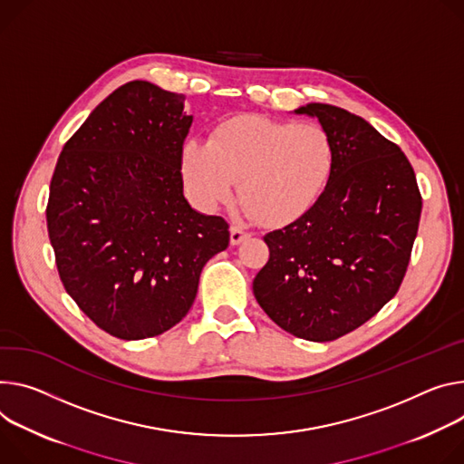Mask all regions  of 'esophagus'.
Listing matches in <instances>:
<instances>
[{
	"mask_svg": "<svg viewBox=\"0 0 464 464\" xmlns=\"http://www.w3.org/2000/svg\"><path fill=\"white\" fill-rule=\"evenodd\" d=\"M249 235H251V233H249L247 229H244V227H240V226H231V244H233V246L240 244V242L246 240Z\"/></svg>",
	"mask_w": 464,
	"mask_h": 464,
	"instance_id": "1",
	"label": "esophagus"
}]
</instances>
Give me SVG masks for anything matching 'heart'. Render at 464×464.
I'll return each instance as SVG.
<instances>
[{
	"instance_id": "heart-1",
	"label": "heart",
	"mask_w": 464,
	"mask_h": 464,
	"mask_svg": "<svg viewBox=\"0 0 464 464\" xmlns=\"http://www.w3.org/2000/svg\"><path fill=\"white\" fill-rule=\"evenodd\" d=\"M334 146L318 123H294L257 114L220 123L207 144L188 142L185 178L196 198L215 207L240 199L257 220L285 224L302 217L325 190Z\"/></svg>"
}]
</instances>
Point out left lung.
I'll return each instance as SVG.
<instances>
[{"label": "left lung", "instance_id": "8db88e82", "mask_svg": "<svg viewBox=\"0 0 464 464\" xmlns=\"http://www.w3.org/2000/svg\"><path fill=\"white\" fill-rule=\"evenodd\" d=\"M334 146L331 179L296 222L265 235L254 279L263 311L286 333L327 343L396 296L418 233L422 196L405 153L346 109L309 103Z\"/></svg>", "mask_w": 464, "mask_h": 464}]
</instances>
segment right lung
<instances>
[{
    "instance_id": "1",
    "label": "right lung",
    "mask_w": 464,
    "mask_h": 464,
    "mask_svg": "<svg viewBox=\"0 0 464 464\" xmlns=\"http://www.w3.org/2000/svg\"><path fill=\"white\" fill-rule=\"evenodd\" d=\"M185 96L131 81L107 96L64 144L46 220L61 281L116 339L179 324L205 263L229 246V224L183 196Z\"/></svg>"
}]
</instances>
